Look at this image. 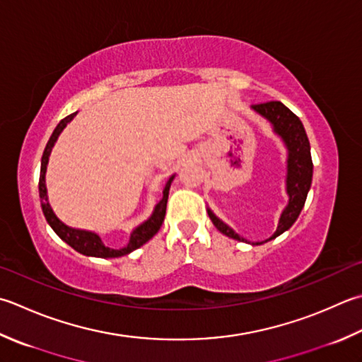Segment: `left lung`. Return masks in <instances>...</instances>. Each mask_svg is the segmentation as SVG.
<instances>
[{
  "label": "left lung",
  "instance_id": "obj_1",
  "mask_svg": "<svg viewBox=\"0 0 362 362\" xmlns=\"http://www.w3.org/2000/svg\"><path fill=\"white\" fill-rule=\"evenodd\" d=\"M251 108L265 117L272 124L273 132L282 139V143L287 147V177H286V191L288 194V204L282 210L278 229L268 240H273L282 232L292 228V224L300 216L301 210L306 202L310 183H313V158H310V144L308 139L306 130L301 124L298 116H295L284 103L281 102H267L252 105ZM207 214L215 224V228L233 240L238 242H246L243 237L229 228L228 224L223 223L210 209ZM265 240V242H268ZM262 245V243H256Z\"/></svg>",
  "mask_w": 362,
  "mask_h": 362
}]
</instances>
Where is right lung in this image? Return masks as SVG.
<instances>
[{
	"instance_id": "obj_1",
	"label": "right lung",
	"mask_w": 362,
	"mask_h": 362,
	"mask_svg": "<svg viewBox=\"0 0 362 362\" xmlns=\"http://www.w3.org/2000/svg\"><path fill=\"white\" fill-rule=\"evenodd\" d=\"M76 116V112L70 115L67 117H64L61 122L56 125V129L53 132L52 136H49L48 143L45 146L44 155H42V163H40V177H39V196H40V205H42V211H44L47 223L52 226V229L56 232L62 242H66L69 246H72L75 251L80 254H84V256H92V257H102V259H111V257H120L125 256V254H130L132 251L138 250V247L147 243L155 233H157L161 228L163 221H165V215H166V204H168V196H169V188H171V183L174 180L175 175L169 177V180L166 182L165 189H163V197L161 201L155 205V209L152 211L151 218L144 221L143 224H139L138 228H134L133 232L130 233V240L127 246L119 247V250H112V247L106 246L98 233L90 232V230H83V229H74L70 226L64 224L61 219L54 215L53 209L49 207L48 202V196H47V185H45V173H47V165H48V158L49 153H52V148L56 143V139L61 134V132L66 129V125Z\"/></svg>"
}]
</instances>
